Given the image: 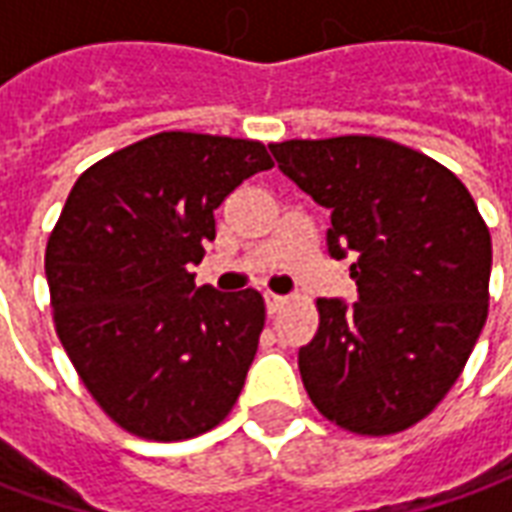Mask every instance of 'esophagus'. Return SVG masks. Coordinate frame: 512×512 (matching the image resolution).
I'll list each match as a JSON object with an SVG mask.
<instances>
[{
  "label": "esophagus",
  "mask_w": 512,
  "mask_h": 512,
  "mask_svg": "<svg viewBox=\"0 0 512 512\" xmlns=\"http://www.w3.org/2000/svg\"><path fill=\"white\" fill-rule=\"evenodd\" d=\"M288 304V296H277V293H266V307H268V315H277L282 307Z\"/></svg>",
  "instance_id": "34e87169"
}]
</instances>
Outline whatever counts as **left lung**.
Returning <instances> with one entry per match:
<instances>
[{"mask_svg":"<svg viewBox=\"0 0 512 512\" xmlns=\"http://www.w3.org/2000/svg\"><path fill=\"white\" fill-rule=\"evenodd\" d=\"M279 169L332 211L329 252H354L359 301L318 299L299 348L312 406L392 436L439 406L488 318L491 233L455 172L384 136L274 142Z\"/></svg>","mask_w":512,"mask_h":512,"instance_id":"left-lung-1","label":"left lung"}]
</instances>
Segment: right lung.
Listing matches in <instances>:
<instances>
[{"label": "right lung", "mask_w": 512, "mask_h": 512, "mask_svg": "<svg viewBox=\"0 0 512 512\" xmlns=\"http://www.w3.org/2000/svg\"><path fill=\"white\" fill-rule=\"evenodd\" d=\"M271 167L257 139L161 131L73 183L46 244L54 329L95 403L139 439H194L244 389L266 301L197 288L189 266L224 197Z\"/></svg>", "instance_id": "right-lung-1"}]
</instances>
